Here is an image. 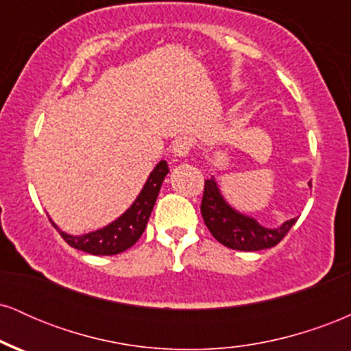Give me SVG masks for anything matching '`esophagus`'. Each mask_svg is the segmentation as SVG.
I'll return each instance as SVG.
<instances>
[{
    "label": "esophagus",
    "instance_id": "obj_1",
    "mask_svg": "<svg viewBox=\"0 0 351 351\" xmlns=\"http://www.w3.org/2000/svg\"><path fill=\"white\" fill-rule=\"evenodd\" d=\"M193 147H195V145H193V140L189 138V136H181V138H178L173 143V155L184 158V156H188L189 153H191Z\"/></svg>",
    "mask_w": 351,
    "mask_h": 351
}]
</instances>
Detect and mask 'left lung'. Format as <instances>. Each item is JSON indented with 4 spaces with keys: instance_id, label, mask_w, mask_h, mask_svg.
I'll list each match as a JSON object with an SVG mask.
<instances>
[{
    "instance_id": "obj_1",
    "label": "left lung",
    "mask_w": 351,
    "mask_h": 351,
    "mask_svg": "<svg viewBox=\"0 0 351 351\" xmlns=\"http://www.w3.org/2000/svg\"><path fill=\"white\" fill-rule=\"evenodd\" d=\"M201 215L215 239L236 251H261L274 247L284 239L297 221V217H292L277 229L261 226L256 219L241 215L229 206L213 178L204 180Z\"/></svg>"
}]
</instances>
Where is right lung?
Instances as JSON below:
<instances>
[{
	"label": "right lung",
	"mask_w": 351,
	"mask_h": 351,
	"mask_svg": "<svg viewBox=\"0 0 351 351\" xmlns=\"http://www.w3.org/2000/svg\"><path fill=\"white\" fill-rule=\"evenodd\" d=\"M168 163L162 160L155 167V170L150 173L147 183L127 211L123 213L119 219L108 226L99 229V231L88 232L84 236H71L62 232L60 229L52 223V226L59 231L62 239L66 241L71 247L79 249L87 254H94V256H114V254H120L132 247L140 236L143 234L145 228H147L148 217L152 215V209L155 206V201L158 198L160 188L167 176Z\"/></svg>",
	"instance_id": "add662e5"
}]
</instances>
